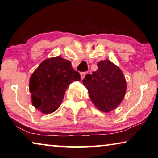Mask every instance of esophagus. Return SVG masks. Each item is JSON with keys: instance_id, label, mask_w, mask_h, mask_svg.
Segmentation results:
<instances>
[{"instance_id": "esophagus-1", "label": "esophagus", "mask_w": 158, "mask_h": 158, "mask_svg": "<svg viewBox=\"0 0 158 158\" xmlns=\"http://www.w3.org/2000/svg\"><path fill=\"white\" fill-rule=\"evenodd\" d=\"M86 73H87L86 72H82L81 73V79L83 80L84 77H85V75H86Z\"/></svg>"}]
</instances>
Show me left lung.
Returning a JSON list of instances; mask_svg holds the SVG:
<instances>
[{
	"mask_svg": "<svg viewBox=\"0 0 158 158\" xmlns=\"http://www.w3.org/2000/svg\"><path fill=\"white\" fill-rule=\"evenodd\" d=\"M98 70L87 74L83 83L95 106L102 112L117 107L126 92V81L120 68L108 60L97 63Z\"/></svg>",
	"mask_w": 158,
	"mask_h": 158,
	"instance_id": "left-lung-1",
	"label": "left lung"
}]
</instances>
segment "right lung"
Here are the masks:
<instances>
[{
    "instance_id": "1",
    "label": "right lung",
    "mask_w": 158,
    "mask_h": 158,
    "mask_svg": "<svg viewBox=\"0 0 158 158\" xmlns=\"http://www.w3.org/2000/svg\"><path fill=\"white\" fill-rule=\"evenodd\" d=\"M81 75L71 63L61 57L48 58L40 64L30 79L33 106L43 113H51L60 106L66 89Z\"/></svg>"
}]
</instances>
